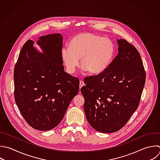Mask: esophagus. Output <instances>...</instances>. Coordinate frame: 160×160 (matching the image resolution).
<instances>
[{"label":"esophagus","instance_id":"esophagus-1","mask_svg":"<svg viewBox=\"0 0 160 160\" xmlns=\"http://www.w3.org/2000/svg\"><path fill=\"white\" fill-rule=\"evenodd\" d=\"M84 86V81H80V82H79V88H80V89H81L82 86Z\"/></svg>","mask_w":160,"mask_h":160}]
</instances>
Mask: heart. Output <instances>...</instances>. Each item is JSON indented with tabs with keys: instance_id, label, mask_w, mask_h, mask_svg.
<instances>
[{
	"instance_id": "1",
	"label": "heart",
	"mask_w": 160,
	"mask_h": 160,
	"mask_svg": "<svg viewBox=\"0 0 160 160\" xmlns=\"http://www.w3.org/2000/svg\"><path fill=\"white\" fill-rule=\"evenodd\" d=\"M69 48H62L61 57L68 73L73 74L79 66L92 74L104 72L113 60L115 47L108 38L90 32L79 33L72 37Z\"/></svg>"
}]
</instances>
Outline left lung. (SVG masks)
Instances as JSON below:
<instances>
[{"label":"left lung","mask_w":160,"mask_h":160,"mask_svg":"<svg viewBox=\"0 0 160 160\" xmlns=\"http://www.w3.org/2000/svg\"><path fill=\"white\" fill-rule=\"evenodd\" d=\"M118 53L108 68L86 77L81 92L89 124L103 133L121 129L137 109L146 74L138 50L126 40L117 39Z\"/></svg>","instance_id":"1"}]
</instances>
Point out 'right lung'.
<instances>
[{
  "instance_id": "obj_1",
  "label": "right lung",
  "mask_w": 160,
  "mask_h": 160,
  "mask_svg": "<svg viewBox=\"0 0 160 160\" xmlns=\"http://www.w3.org/2000/svg\"><path fill=\"white\" fill-rule=\"evenodd\" d=\"M62 41L59 33L40 36L36 44L42 52L28 41L15 66L16 102L26 122L38 130L56 127L79 92V79L64 71Z\"/></svg>"
}]
</instances>
